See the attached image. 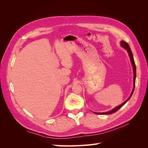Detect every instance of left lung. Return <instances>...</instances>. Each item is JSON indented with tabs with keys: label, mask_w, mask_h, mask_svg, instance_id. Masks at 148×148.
<instances>
[{
	"label": "left lung",
	"mask_w": 148,
	"mask_h": 148,
	"mask_svg": "<svg viewBox=\"0 0 148 148\" xmlns=\"http://www.w3.org/2000/svg\"><path fill=\"white\" fill-rule=\"evenodd\" d=\"M120 45L121 46H122V47H123L125 49H126V50L127 51L128 54H129V56H130V60L132 62V66H133V75H134V77H133V90H132V92L131 93L130 96V97L128 98V99L125 101L123 103H122V104L116 107L115 108L113 109L112 110H111L110 111H109V112H102V113H97V112H94L96 114H102V115H106V114H113L114 112H117L119 109H120L121 107H122L125 103H126L130 99V97H132L133 93V91H134V89H135V80H136V65H135V61H134V59H133V54H132V52L131 51V49L130 47L128 44L125 41H121V43H120Z\"/></svg>",
	"instance_id": "1"
}]
</instances>
